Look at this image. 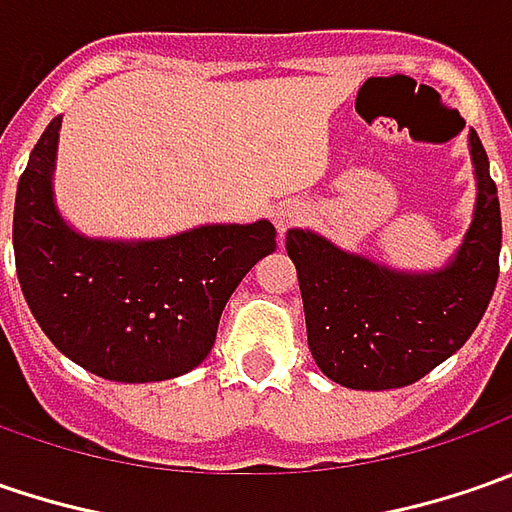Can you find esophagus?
Segmentation results:
<instances>
[{
    "instance_id": "obj_1",
    "label": "esophagus",
    "mask_w": 512,
    "mask_h": 512,
    "mask_svg": "<svg viewBox=\"0 0 512 512\" xmlns=\"http://www.w3.org/2000/svg\"><path fill=\"white\" fill-rule=\"evenodd\" d=\"M302 216H305V207L299 205V202H290V199L273 210V222H276V230H279V233H285L287 227L296 225Z\"/></svg>"
}]
</instances>
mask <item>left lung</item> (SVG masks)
<instances>
[{
  "instance_id": "left-lung-1",
  "label": "left lung",
  "mask_w": 512,
  "mask_h": 512,
  "mask_svg": "<svg viewBox=\"0 0 512 512\" xmlns=\"http://www.w3.org/2000/svg\"><path fill=\"white\" fill-rule=\"evenodd\" d=\"M476 210L462 247L439 270H396L347 253L313 230H287L319 370L353 390L419 382L462 347L493 299L502 210L490 162L470 130Z\"/></svg>"
}]
</instances>
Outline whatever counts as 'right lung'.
<instances>
[{"label":"right lung","mask_w":512,"mask_h":512,"mask_svg":"<svg viewBox=\"0 0 512 512\" xmlns=\"http://www.w3.org/2000/svg\"><path fill=\"white\" fill-rule=\"evenodd\" d=\"M62 116L19 176L16 276L33 319L70 362L110 382H165L205 362L245 273L276 250V227L202 225L150 242L90 239L53 202Z\"/></svg>","instance_id":"right-lung-1"}]
</instances>
